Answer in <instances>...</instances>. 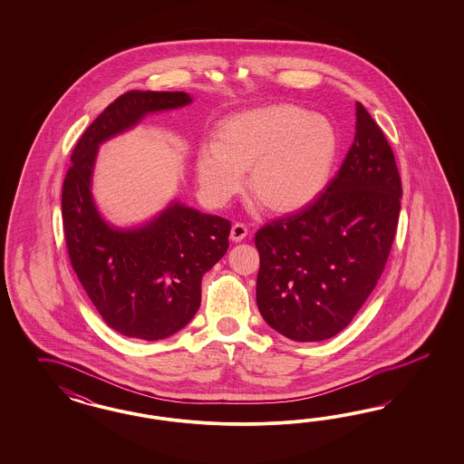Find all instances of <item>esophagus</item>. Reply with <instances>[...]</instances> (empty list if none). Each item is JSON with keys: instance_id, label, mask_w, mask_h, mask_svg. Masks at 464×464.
Masks as SVG:
<instances>
[{"instance_id": "1", "label": "esophagus", "mask_w": 464, "mask_h": 464, "mask_svg": "<svg viewBox=\"0 0 464 464\" xmlns=\"http://www.w3.org/2000/svg\"><path fill=\"white\" fill-rule=\"evenodd\" d=\"M246 235H248V227L243 225V223H235L233 227H231V239L233 241H241V239L246 238Z\"/></svg>"}]
</instances>
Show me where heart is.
Masks as SVG:
<instances>
[{
    "instance_id": "obj_1",
    "label": "heart",
    "mask_w": 464,
    "mask_h": 464,
    "mask_svg": "<svg viewBox=\"0 0 464 464\" xmlns=\"http://www.w3.org/2000/svg\"><path fill=\"white\" fill-rule=\"evenodd\" d=\"M337 155L335 129L318 113L279 103L231 115L219 142H204L197 156L202 194L223 206L245 185L274 211L304 208L324 188Z\"/></svg>"
}]
</instances>
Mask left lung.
<instances>
[{
    "mask_svg": "<svg viewBox=\"0 0 464 464\" xmlns=\"http://www.w3.org/2000/svg\"><path fill=\"white\" fill-rule=\"evenodd\" d=\"M355 119L351 150L324 194L255 235L256 306L295 342L326 340L351 324L393 245L401 198L393 151L359 102Z\"/></svg>",
    "mask_w": 464,
    "mask_h": 464,
    "instance_id": "1",
    "label": "left lung"
}]
</instances>
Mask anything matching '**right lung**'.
I'll return each instance as SVG.
<instances>
[{
  "instance_id": "right-lung-1",
  "label": "right lung",
  "mask_w": 464,
  "mask_h": 464,
  "mask_svg": "<svg viewBox=\"0 0 464 464\" xmlns=\"http://www.w3.org/2000/svg\"><path fill=\"white\" fill-rule=\"evenodd\" d=\"M190 102L185 92L140 90L113 100L74 146L63 183L71 266L103 322L126 337L161 340L194 318L202 276L225 256L231 223L171 200L144 225H111L92 194L99 146L138 126L148 113Z\"/></svg>"
}]
</instances>
